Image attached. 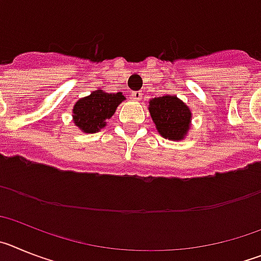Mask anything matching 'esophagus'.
<instances>
[{
	"label": "esophagus",
	"mask_w": 261,
	"mask_h": 261,
	"mask_svg": "<svg viewBox=\"0 0 261 261\" xmlns=\"http://www.w3.org/2000/svg\"><path fill=\"white\" fill-rule=\"evenodd\" d=\"M142 96H144L142 91H135V93H132V99H135V100H141Z\"/></svg>",
	"instance_id": "1"
}]
</instances>
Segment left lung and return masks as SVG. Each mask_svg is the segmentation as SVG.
Listing matches in <instances>:
<instances>
[{
    "instance_id": "left-lung-1",
    "label": "left lung",
    "mask_w": 261,
    "mask_h": 261,
    "mask_svg": "<svg viewBox=\"0 0 261 261\" xmlns=\"http://www.w3.org/2000/svg\"><path fill=\"white\" fill-rule=\"evenodd\" d=\"M149 112L158 133L171 141H180L188 135L192 121L191 108L175 95L150 99Z\"/></svg>"
}]
</instances>
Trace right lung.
<instances>
[{"label": "right lung", "mask_w": 261, "mask_h": 261, "mask_svg": "<svg viewBox=\"0 0 261 261\" xmlns=\"http://www.w3.org/2000/svg\"><path fill=\"white\" fill-rule=\"evenodd\" d=\"M123 93L108 94L95 90L73 106V123L82 133H96L107 125V120L116 112L120 103L125 100Z\"/></svg>", "instance_id": "obj_1"}]
</instances>
